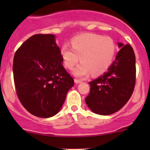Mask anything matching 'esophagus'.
<instances>
[{
  "label": "esophagus",
  "instance_id": "1",
  "mask_svg": "<svg viewBox=\"0 0 150 150\" xmlns=\"http://www.w3.org/2000/svg\"><path fill=\"white\" fill-rule=\"evenodd\" d=\"M82 81H81V80L79 79H75V83H81Z\"/></svg>",
  "mask_w": 150,
  "mask_h": 150
}]
</instances>
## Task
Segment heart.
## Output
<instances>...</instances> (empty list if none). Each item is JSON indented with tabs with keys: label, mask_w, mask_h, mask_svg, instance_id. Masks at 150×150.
<instances>
[{
	"label": "heart",
	"mask_w": 150,
	"mask_h": 150,
	"mask_svg": "<svg viewBox=\"0 0 150 150\" xmlns=\"http://www.w3.org/2000/svg\"><path fill=\"white\" fill-rule=\"evenodd\" d=\"M71 46L63 45L61 55L64 65L70 69L81 60V64L73 70L77 77L83 78L91 73L92 75L103 74L111 66L117 45L112 38L100 35H81L74 38Z\"/></svg>",
	"instance_id": "1"
}]
</instances>
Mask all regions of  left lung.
Instances as JSON below:
<instances>
[{"label": "left lung", "mask_w": 150, "mask_h": 150, "mask_svg": "<svg viewBox=\"0 0 150 150\" xmlns=\"http://www.w3.org/2000/svg\"><path fill=\"white\" fill-rule=\"evenodd\" d=\"M115 60L102 76L90 81V93L86 103L98 115L116 112L131 98L136 83V57L129 44L118 43Z\"/></svg>", "instance_id": "obj_1"}]
</instances>
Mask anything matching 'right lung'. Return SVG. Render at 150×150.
Returning <instances> with one entry per match:
<instances>
[{"label":"right lung","mask_w":150,"mask_h":150,"mask_svg":"<svg viewBox=\"0 0 150 150\" xmlns=\"http://www.w3.org/2000/svg\"><path fill=\"white\" fill-rule=\"evenodd\" d=\"M62 62L54 35H34L16 50L13 62L16 94L33 115L52 117L62 107L74 85Z\"/></svg>","instance_id":"right-lung-1"}]
</instances>
